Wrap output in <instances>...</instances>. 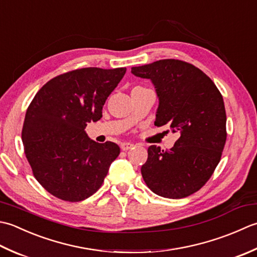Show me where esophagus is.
Masks as SVG:
<instances>
[{
  "mask_svg": "<svg viewBox=\"0 0 257 257\" xmlns=\"http://www.w3.org/2000/svg\"><path fill=\"white\" fill-rule=\"evenodd\" d=\"M133 146H134V144H132V143L124 142V143L121 144V150H122V151H128V150H131V149H133Z\"/></svg>",
  "mask_w": 257,
  "mask_h": 257,
  "instance_id": "34e87169",
  "label": "esophagus"
}]
</instances>
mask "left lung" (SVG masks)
Segmentation results:
<instances>
[{
    "mask_svg": "<svg viewBox=\"0 0 257 257\" xmlns=\"http://www.w3.org/2000/svg\"><path fill=\"white\" fill-rule=\"evenodd\" d=\"M150 78L159 96L155 125H169L180 138L169 151L148 149L141 167L152 192L183 198L205 185L221 160L226 142V113L222 94L205 73L190 63L167 59L132 67Z\"/></svg>",
    "mask_w": 257,
    "mask_h": 257,
    "instance_id": "obj_1",
    "label": "left lung"
}]
</instances>
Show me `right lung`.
I'll return each instance as SVG.
<instances>
[{
  "instance_id": "obj_1",
  "label": "right lung",
  "mask_w": 257,
  "mask_h": 257,
  "mask_svg": "<svg viewBox=\"0 0 257 257\" xmlns=\"http://www.w3.org/2000/svg\"><path fill=\"white\" fill-rule=\"evenodd\" d=\"M125 72L85 67L64 73L42 86L26 109V159L35 179L60 200L80 202L93 195L118 156L117 144L96 143L85 127L102 117L104 103Z\"/></svg>"
}]
</instances>
